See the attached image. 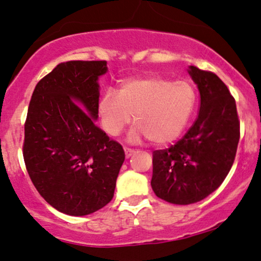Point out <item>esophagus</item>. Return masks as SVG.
Segmentation results:
<instances>
[{"label":"esophagus","instance_id":"obj_1","mask_svg":"<svg viewBox=\"0 0 261 261\" xmlns=\"http://www.w3.org/2000/svg\"><path fill=\"white\" fill-rule=\"evenodd\" d=\"M124 150H125V156H126V158H130L131 155L135 153L134 149H131V148H127V147H125Z\"/></svg>","mask_w":261,"mask_h":261}]
</instances>
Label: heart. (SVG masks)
I'll use <instances>...</instances> for the list:
<instances>
[{"label":"heart","mask_w":261,"mask_h":261,"mask_svg":"<svg viewBox=\"0 0 261 261\" xmlns=\"http://www.w3.org/2000/svg\"><path fill=\"white\" fill-rule=\"evenodd\" d=\"M196 101V90L189 82L147 75L124 81L119 92L105 91L98 100L97 113L102 128L111 136H118L134 114L136 125L128 141L137 143L149 138L154 144H167L187 127Z\"/></svg>","instance_id":"obj_1"}]
</instances>
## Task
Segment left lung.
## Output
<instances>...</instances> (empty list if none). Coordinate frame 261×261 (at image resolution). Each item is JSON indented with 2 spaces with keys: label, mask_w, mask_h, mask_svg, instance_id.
Segmentation results:
<instances>
[{
  "label": "left lung",
  "mask_w": 261,
  "mask_h": 261,
  "mask_svg": "<svg viewBox=\"0 0 261 261\" xmlns=\"http://www.w3.org/2000/svg\"><path fill=\"white\" fill-rule=\"evenodd\" d=\"M200 92V111L174 146L153 151L151 188L170 203L199 202L218 188L231 169L240 141L235 98L213 72L190 66Z\"/></svg>",
  "instance_id": "1"
}]
</instances>
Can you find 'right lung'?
<instances>
[{
  "label": "right lung",
  "mask_w": 261,
  "mask_h": 261,
  "mask_svg": "<svg viewBox=\"0 0 261 261\" xmlns=\"http://www.w3.org/2000/svg\"><path fill=\"white\" fill-rule=\"evenodd\" d=\"M107 61L61 62L36 85L22 155L41 196L68 216H87L113 199L123 147L96 126L98 77Z\"/></svg>",
  "instance_id": "right-lung-1"
}]
</instances>
